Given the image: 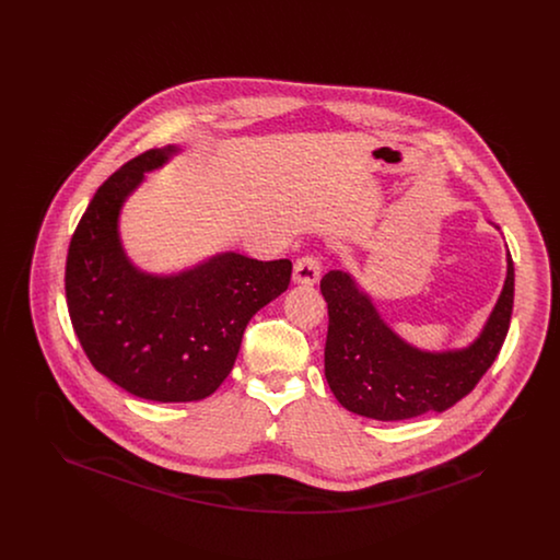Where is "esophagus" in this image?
Segmentation results:
<instances>
[{"label":"esophagus","instance_id":"obj_1","mask_svg":"<svg viewBox=\"0 0 560 560\" xmlns=\"http://www.w3.org/2000/svg\"><path fill=\"white\" fill-rule=\"evenodd\" d=\"M320 277V262L317 256H302L293 265V283L315 285Z\"/></svg>","mask_w":560,"mask_h":560}]
</instances>
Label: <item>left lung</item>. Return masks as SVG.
<instances>
[{"label": "left lung", "mask_w": 560, "mask_h": 560, "mask_svg": "<svg viewBox=\"0 0 560 560\" xmlns=\"http://www.w3.org/2000/svg\"><path fill=\"white\" fill-rule=\"evenodd\" d=\"M506 262L504 290L479 338L470 347L445 352L407 345L380 317L352 275L329 270L320 279V293L329 313L325 377L334 397L348 411L382 422L445 411L464 399L506 340L514 302L510 252Z\"/></svg>", "instance_id": "left-lung-1"}]
</instances>
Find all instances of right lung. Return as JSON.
Wrapping results in <instances>:
<instances>
[{"instance_id": "add662e5", "label": "right lung", "mask_w": 560, "mask_h": 560, "mask_svg": "<svg viewBox=\"0 0 560 560\" xmlns=\"http://www.w3.org/2000/svg\"><path fill=\"white\" fill-rule=\"evenodd\" d=\"M180 149H151L96 190L67 254L73 329L96 372L133 397L188 402L231 373L249 319L288 290L290 260L224 252L176 275L133 267L119 240L124 201Z\"/></svg>"}]
</instances>
